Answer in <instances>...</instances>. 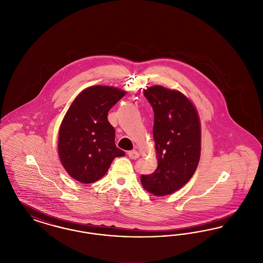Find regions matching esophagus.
<instances>
[{"mask_svg":"<svg viewBox=\"0 0 263 263\" xmlns=\"http://www.w3.org/2000/svg\"><path fill=\"white\" fill-rule=\"evenodd\" d=\"M128 156L130 159H133V160H136L139 157H140V153L136 150L129 151L128 152Z\"/></svg>","mask_w":263,"mask_h":263,"instance_id":"1","label":"esophagus"}]
</instances>
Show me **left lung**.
<instances>
[{"label":"left lung","instance_id":"obj_1","mask_svg":"<svg viewBox=\"0 0 263 263\" xmlns=\"http://www.w3.org/2000/svg\"><path fill=\"white\" fill-rule=\"evenodd\" d=\"M145 97L154 109V141L158 167L141 175L143 187L165 196L184 186L194 175L201 154V123L193 102L182 92L153 86Z\"/></svg>","mask_w":263,"mask_h":263}]
</instances>
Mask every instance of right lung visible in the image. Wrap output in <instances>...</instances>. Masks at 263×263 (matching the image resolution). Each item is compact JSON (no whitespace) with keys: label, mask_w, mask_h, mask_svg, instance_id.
<instances>
[{"label":"right lung","mask_w":263,"mask_h":263,"mask_svg":"<svg viewBox=\"0 0 263 263\" xmlns=\"http://www.w3.org/2000/svg\"><path fill=\"white\" fill-rule=\"evenodd\" d=\"M126 95L108 86L82 90L63 118L58 134V155L72 178L92 183L105 175L116 157L125 153L115 145V130L107 113Z\"/></svg>","instance_id":"obj_1"}]
</instances>
